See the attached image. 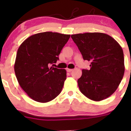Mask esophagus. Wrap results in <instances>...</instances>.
Wrapping results in <instances>:
<instances>
[{
  "instance_id": "1",
  "label": "esophagus",
  "mask_w": 131,
  "mask_h": 131,
  "mask_svg": "<svg viewBox=\"0 0 131 131\" xmlns=\"http://www.w3.org/2000/svg\"><path fill=\"white\" fill-rule=\"evenodd\" d=\"M67 71L68 72H70H70H71L72 71H73V69H69V68H68L67 70Z\"/></svg>"
}]
</instances>
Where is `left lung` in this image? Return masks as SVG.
Instances as JSON below:
<instances>
[{"label": "left lung", "instance_id": "8db88e82", "mask_svg": "<svg viewBox=\"0 0 131 131\" xmlns=\"http://www.w3.org/2000/svg\"><path fill=\"white\" fill-rule=\"evenodd\" d=\"M90 70H82L78 80L82 94L94 101L108 98L118 88L124 73V53L116 40L102 32L71 35Z\"/></svg>", "mask_w": 131, "mask_h": 131}]
</instances>
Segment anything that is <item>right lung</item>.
<instances>
[{
  "instance_id": "1",
  "label": "right lung",
  "mask_w": 131,
  "mask_h": 131,
  "mask_svg": "<svg viewBox=\"0 0 131 131\" xmlns=\"http://www.w3.org/2000/svg\"><path fill=\"white\" fill-rule=\"evenodd\" d=\"M70 37L69 34L40 32L27 38L19 47L15 73L21 88L32 100L46 103L60 94L67 71L50 65L58 60Z\"/></svg>"
}]
</instances>
